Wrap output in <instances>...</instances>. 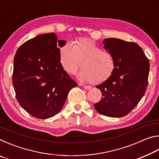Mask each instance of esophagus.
<instances>
[{"label":"esophagus","instance_id":"obj_1","mask_svg":"<svg viewBox=\"0 0 159 159\" xmlns=\"http://www.w3.org/2000/svg\"><path fill=\"white\" fill-rule=\"evenodd\" d=\"M83 88H85V89H86V90H90V88H92V87H91V86H90V85H83Z\"/></svg>","mask_w":159,"mask_h":159}]
</instances>
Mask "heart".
I'll use <instances>...</instances> for the list:
<instances>
[{
    "instance_id": "obj_1",
    "label": "heart",
    "mask_w": 159,
    "mask_h": 159,
    "mask_svg": "<svg viewBox=\"0 0 159 159\" xmlns=\"http://www.w3.org/2000/svg\"><path fill=\"white\" fill-rule=\"evenodd\" d=\"M60 62L64 71L71 75L76 74L81 65L79 79L93 83L106 81L116 69L112 54L102 50L88 39H79L74 43L73 46L70 43L64 44L60 50Z\"/></svg>"
}]
</instances>
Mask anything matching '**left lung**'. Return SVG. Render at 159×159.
I'll list each match as a JSON object with an SVG mask.
<instances>
[{"label":"left lung","instance_id":"left-lung-1","mask_svg":"<svg viewBox=\"0 0 159 159\" xmlns=\"http://www.w3.org/2000/svg\"><path fill=\"white\" fill-rule=\"evenodd\" d=\"M103 44L114 56L116 69L108 80L97 85L102 98L94 107L102 115L123 117L137 106L146 92L149 61L135 43L110 38L104 39Z\"/></svg>","mask_w":159,"mask_h":159}]
</instances>
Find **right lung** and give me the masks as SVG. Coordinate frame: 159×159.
I'll return each instance as SVG.
<instances>
[{
  "mask_svg": "<svg viewBox=\"0 0 159 159\" xmlns=\"http://www.w3.org/2000/svg\"><path fill=\"white\" fill-rule=\"evenodd\" d=\"M55 33L39 35L18 48L14 58L12 84L19 104L32 116L47 119L61 111L71 89L77 83L60 62Z\"/></svg>",
  "mask_w": 159,
  "mask_h": 159,
  "instance_id": "obj_1",
  "label": "right lung"
}]
</instances>
